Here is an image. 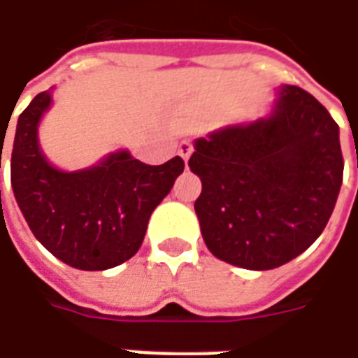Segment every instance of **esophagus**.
<instances>
[{
    "instance_id": "1",
    "label": "esophagus",
    "mask_w": 358,
    "mask_h": 358,
    "mask_svg": "<svg viewBox=\"0 0 358 358\" xmlns=\"http://www.w3.org/2000/svg\"><path fill=\"white\" fill-rule=\"evenodd\" d=\"M178 153H180V155H182V159H184V161H186V163H187V159H189V155H192V153H193L192 142H189V140H182V142H180Z\"/></svg>"
}]
</instances>
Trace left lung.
Segmentation results:
<instances>
[{"label": "left lung", "mask_w": 358, "mask_h": 358, "mask_svg": "<svg viewBox=\"0 0 358 358\" xmlns=\"http://www.w3.org/2000/svg\"><path fill=\"white\" fill-rule=\"evenodd\" d=\"M208 250L266 271L300 256L327 227L343 180L340 127L319 100L282 85L271 115L195 140L189 159Z\"/></svg>", "instance_id": "8db88e82"}]
</instances>
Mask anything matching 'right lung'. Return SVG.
Returning <instances> with one entry per match:
<instances>
[{
	"label": "right lung",
	"instance_id": "right-lung-1",
	"mask_svg": "<svg viewBox=\"0 0 358 358\" xmlns=\"http://www.w3.org/2000/svg\"><path fill=\"white\" fill-rule=\"evenodd\" d=\"M51 102V91L39 92L18 117L10 155L15 199L52 256L76 269L104 271L138 252L148 220L184 172V161L176 155L152 166L121 150L91 169L58 171L38 142Z\"/></svg>",
	"mask_w": 358,
	"mask_h": 358
}]
</instances>
